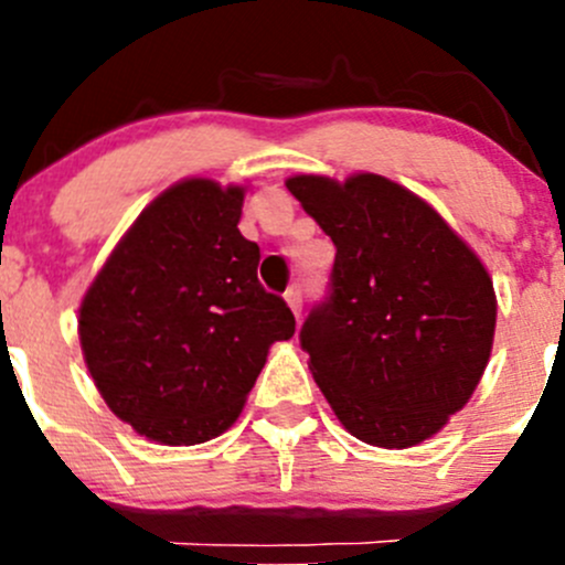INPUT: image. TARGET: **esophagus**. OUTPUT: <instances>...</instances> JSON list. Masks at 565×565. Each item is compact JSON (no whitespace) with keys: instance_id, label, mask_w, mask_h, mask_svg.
<instances>
[{"instance_id":"1","label":"esophagus","mask_w":565,"mask_h":565,"mask_svg":"<svg viewBox=\"0 0 565 565\" xmlns=\"http://www.w3.org/2000/svg\"><path fill=\"white\" fill-rule=\"evenodd\" d=\"M284 300H287V306L292 309V315L300 319V311H303V289H300L298 284H292V287L287 289V295H284Z\"/></svg>"}]
</instances>
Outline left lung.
<instances>
[{
  "label": "left lung",
  "mask_w": 565,
  "mask_h": 565,
  "mask_svg": "<svg viewBox=\"0 0 565 565\" xmlns=\"http://www.w3.org/2000/svg\"><path fill=\"white\" fill-rule=\"evenodd\" d=\"M333 241V292L300 330L347 431L377 448L435 437L492 355L498 298L478 254L418 193L383 174L287 177Z\"/></svg>",
  "instance_id": "1"
}]
</instances>
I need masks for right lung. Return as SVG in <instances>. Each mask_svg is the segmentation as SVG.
<instances>
[{"label":"right lung","instance_id":"obj_1","mask_svg":"<svg viewBox=\"0 0 565 565\" xmlns=\"http://www.w3.org/2000/svg\"><path fill=\"white\" fill-rule=\"evenodd\" d=\"M246 185L185 177L119 237L78 306L84 363L114 415L161 446H196L237 418L295 317L256 278L237 230Z\"/></svg>","mask_w":565,"mask_h":565}]
</instances>
